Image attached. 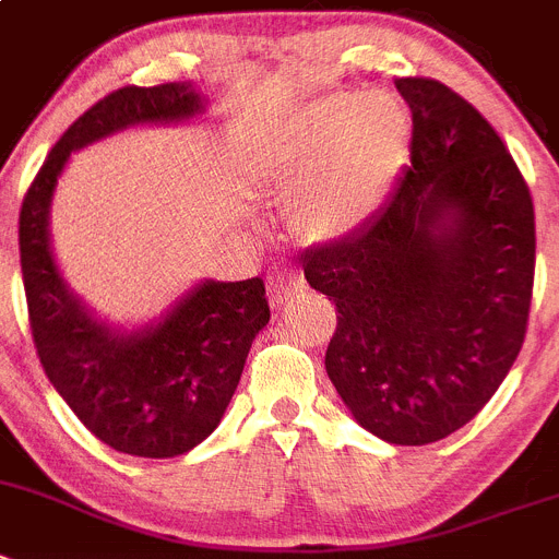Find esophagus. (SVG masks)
<instances>
[{
  "label": "esophagus",
  "instance_id": "esophagus-1",
  "mask_svg": "<svg viewBox=\"0 0 559 559\" xmlns=\"http://www.w3.org/2000/svg\"><path fill=\"white\" fill-rule=\"evenodd\" d=\"M305 290V276L299 274L296 269H280L271 274L269 280V296H271V305L280 307L283 301H288L290 296Z\"/></svg>",
  "mask_w": 559,
  "mask_h": 559
}]
</instances>
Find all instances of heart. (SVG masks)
<instances>
[{
  "label": "heart",
  "mask_w": 559,
  "mask_h": 559,
  "mask_svg": "<svg viewBox=\"0 0 559 559\" xmlns=\"http://www.w3.org/2000/svg\"><path fill=\"white\" fill-rule=\"evenodd\" d=\"M409 146L407 107L396 96L335 91L316 102L276 163V188L294 193L307 238H343L380 207Z\"/></svg>",
  "instance_id": "b5f03b06"
}]
</instances>
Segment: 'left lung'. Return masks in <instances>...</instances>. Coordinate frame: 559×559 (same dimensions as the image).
I'll use <instances>...</instances> for the list:
<instances>
[{
	"instance_id": "obj_1",
	"label": "left lung",
	"mask_w": 559,
	"mask_h": 559,
	"mask_svg": "<svg viewBox=\"0 0 559 559\" xmlns=\"http://www.w3.org/2000/svg\"><path fill=\"white\" fill-rule=\"evenodd\" d=\"M409 163L360 229L305 252L335 301L324 366L362 429L396 447L457 432L524 346L535 283L530 186L483 112L402 76Z\"/></svg>"
}]
</instances>
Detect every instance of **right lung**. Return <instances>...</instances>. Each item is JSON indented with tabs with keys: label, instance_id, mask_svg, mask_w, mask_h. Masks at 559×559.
Wrapping results in <instances>:
<instances>
[{
	"label": "right lung",
	"instance_id": "add662e5",
	"mask_svg": "<svg viewBox=\"0 0 559 559\" xmlns=\"http://www.w3.org/2000/svg\"><path fill=\"white\" fill-rule=\"evenodd\" d=\"M202 110L191 82L112 91L55 143L19 213L24 294L40 366L85 429L132 457H177L218 427L254 335L271 319L265 285L260 276L204 280L157 324L112 330L63 283L49 246V204L74 150L127 127L171 124Z\"/></svg>",
	"mask_w": 559,
	"mask_h": 559
}]
</instances>
